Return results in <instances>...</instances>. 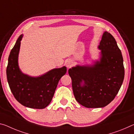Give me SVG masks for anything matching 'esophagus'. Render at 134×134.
Returning a JSON list of instances; mask_svg holds the SVG:
<instances>
[{"label":"esophagus","instance_id":"34e87169","mask_svg":"<svg viewBox=\"0 0 134 134\" xmlns=\"http://www.w3.org/2000/svg\"><path fill=\"white\" fill-rule=\"evenodd\" d=\"M72 64H73V62H72V61L70 60V59H68V60L66 61V62H65V65H66L67 68H70L71 67Z\"/></svg>","mask_w":134,"mask_h":134}]
</instances>
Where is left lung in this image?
<instances>
[{
    "label": "left lung",
    "mask_w": 134,
    "mask_h": 134,
    "mask_svg": "<svg viewBox=\"0 0 134 134\" xmlns=\"http://www.w3.org/2000/svg\"><path fill=\"white\" fill-rule=\"evenodd\" d=\"M98 48L100 61L90 66L77 65L69 70L76 100L87 108L109 104L118 94L124 79L122 52L113 36L105 31Z\"/></svg>",
    "instance_id": "1"
}]
</instances>
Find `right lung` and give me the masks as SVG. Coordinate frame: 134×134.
I'll use <instances>...</instances> for the list:
<instances>
[{"mask_svg": "<svg viewBox=\"0 0 134 134\" xmlns=\"http://www.w3.org/2000/svg\"><path fill=\"white\" fill-rule=\"evenodd\" d=\"M16 40L8 58L6 76L10 90L16 100L31 109H42L49 104L61 77L66 73L67 68L52 69L40 77H33L23 74L18 64L20 41Z\"/></svg>", "mask_w": 134, "mask_h": 134, "instance_id": "obj_1", "label": "right lung"}]
</instances>
